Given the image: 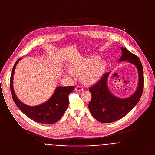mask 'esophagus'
Masks as SVG:
<instances>
[{
  "label": "esophagus",
  "instance_id": "obj_1",
  "mask_svg": "<svg viewBox=\"0 0 155 155\" xmlns=\"http://www.w3.org/2000/svg\"><path fill=\"white\" fill-rule=\"evenodd\" d=\"M75 90L77 91H82L84 90V88L81 87V86H77L76 88H75Z\"/></svg>",
  "mask_w": 155,
  "mask_h": 155
}]
</instances>
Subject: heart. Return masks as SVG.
Segmentation results:
<instances>
[{"instance_id":"obj_1","label":"heart","mask_w":155,"mask_h":155,"mask_svg":"<svg viewBox=\"0 0 155 155\" xmlns=\"http://www.w3.org/2000/svg\"><path fill=\"white\" fill-rule=\"evenodd\" d=\"M99 59L98 56H94L74 61L71 64L70 68L65 70L64 74L74 79L75 75L81 74V79L85 83H95L102 76L106 68L105 61Z\"/></svg>"}]
</instances>
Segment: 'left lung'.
I'll list each match as a JSON object with an SVG mask.
<instances>
[{
	"label": "left lung",
	"instance_id": "obj_1",
	"mask_svg": "<svg viewBox=\"0 0 155 155\" xmlns=\"http://www.w3.org/2000/svg\"><path fill=\"white\" fill-rule=\"evenodd\" d=\"M122 55L118 62L127 61L138 71V84L134 94L125 98H118L110 91L107 79L110 72L106 73L94 86L89 88L91 100L88 109L91 115L101 123H111L124 117L139 101L143 88V72L140 59L127 49L120 47Z\"/></svg>",
	"mask_w": 155,
	"mask_h": 155
}]
</instances>
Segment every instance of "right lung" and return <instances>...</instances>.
<instances>
[{
    "instance_id": "obj_1",
    "label": "right lung",
    "mask_w": 155,
    "mask_h": 155,
    "mask_svg": "<svg viewBox=\"0 0 155 155\" xmlns=\"http://www.w3.org/2000/svg\"><path fill=\"white\" fill-rule=\"evenodd\" d=\"M22 59H18L13 68L10 78V89L12 98L20 110L32 120L42 124L50 125L58 121L67 110L68 95L74 88V86L57 87L51 98L45 103L34 106L23 103L17 97L13 88V77L16 65Z\"/></svg>"
}]
</instances>
